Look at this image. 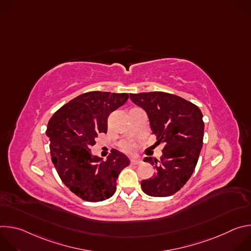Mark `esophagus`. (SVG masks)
Instances as JSON below:
<instances>
[{
  "label": "esophagus",
  "mask_w": 251,
  "mask_h": 251,
  "mask_svg": "<svg viewBox=\"0 0 251 251\" xmlns=\"http://www.w3.org/2000/svg\"><path fill=\"white\" fill-rule=\"evenodd\" d=\"M130 163H131L132 165H140V164L142 163V161H141L140 159H138V158H131Z\"/></svg>",
  "instance_id": "1"
}]
</instances>
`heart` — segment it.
I'll return each mask as SVG.
<instances>
[{"label": "heart", "instance_id": "heart-1", "mask_svg": "<svg viewBox=\"0 0 251 251\" xmlns=\"http://www.w3.org/2000/svg\"><path fill=\"white\" fill-rule=\"evenodd\" d=\"M122 147H123V149L126 150V151H131V150L134 148V145L132 144L131 142H125L124 144L122 145Z\"/></svg>", "mask_w": 251, "mask_h": 251}]
</instances>
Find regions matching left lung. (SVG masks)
<instances>
[{
	"instance_id": "obj_1",
	"label": "left lung",
	"mask_w": 251,
	"mask_h": 251,
	"mask_svg": "<svg viewBox=\"0 0 251 251\" xmlns=\"http://www.w3.org/2000/svg\"><path fill=\"white\" fill-rule=\"evenodd\" d=\"M130 99L146 111L156 144L164 145L160 161L144 159L155 166L156 174L141 182L142 190L151 197L172 196L184 187L197 166L203 140L202 113L186 99L161 91L131 93Z\"/></svg>"
}]
</instances>
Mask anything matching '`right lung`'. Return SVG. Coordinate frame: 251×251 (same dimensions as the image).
Listing matches in <instances>:
<instances>
[{
  "label": "right lung",
  "mask_w": 251,
  "mask_h": 251,
  "mask_svg": "<svg viewBox=\"0 0 251 251\" xmlns=\"http://www.w3.org/2000/svg\"><path fill=\"white\" fill-rule=\"evenodd\" d=\"M128 98L127 93L86 92L63 105L49 121L46 134L51 161L63 184L84 201L112 197L118 175L130 163L115 149L104 162L90 150L97 134L107 132L110 113Z\"/></svg>",
  "instance_id": "right-lung-1"
}]
</instances>
